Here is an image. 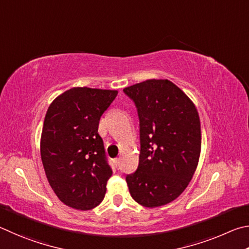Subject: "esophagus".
I'll use <instances>...</instances> for the list:
<instances>
[{
	"label": "esophagus",
	"mask_w": 249,
	"mask_h": 249,
	"mask_svg": "<svg viewBox=\"0 0 249 249\" xmlns=\"http://www.w3.org/2000/svg\"><path fill=\"white\" fill-rule=\"evenodd\" d=\"M113 163H115L116 166H118V165H119V163H120V159L119 158L115 159V160H113Z\"/></svg>",
	"instance_id": "obj_1"
}]
</instances>
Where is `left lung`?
<instances>
[{
    "mask_svg": "<svg viewBox=\"0 0 249 249\" xmlns=\"http://www.w3.org/2000/svg\"><path fill=\"white\" fill-rule=\"evenodd\" d=\"M140 121L139 166L125 177L131 197L155 208L179 197L193 178L201 150L197 108L168 80H147L124 89Z\"/></svg>",
    "mask_w": 249,
    "mask_h": 249,
    "instance_id": "left-lung-1",
    "label": "left lung"
}]
</instances>
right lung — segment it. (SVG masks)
<instances>
[{"label":"right lung","mask_w":249,"mask_h":249,"mask_svg":"<svg viewBox=\"0 0 249 249\" xmlns=\"http://www.w3.org/2000/svg\"><path fill=\"white\" fill-rule=\"evenodd\" d=\"M117 90L73 87L58 96L43 121L40 154L48 181L64 204L90 210L103 201L112 171L98 134Z\"/></svg>","instance_id":"add662e5"}]
</instances>
